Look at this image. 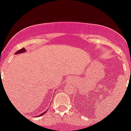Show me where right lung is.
I'll return each mask as SVG.
<instances>
[{
    "instance_id": "1",
    "label": "right lung",
    "mask_w": 131,
    "mask_h": 131,
    "mask_svg": "<svg viewBox=\"0 0 131 131\" xmlns=\"http://www.w3.org/2000/svg\"><path fill=\"white\" fill-rule=\"evenodd\" d=\"M25 52H26V49H25V48H24V49H21V50H19L18 51V52H16V53H15V54H19V53H25ZM46 112H47V110L46 111V112H44L43 113H42V114H40V115H39L38 116H42V115H45V114L46 113Z\"/></svg>"
}]
</instances>
